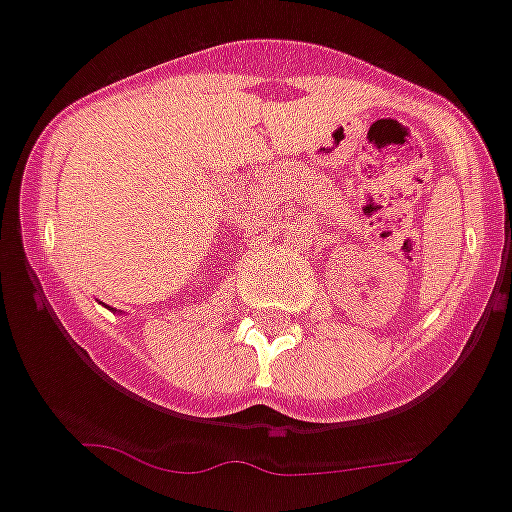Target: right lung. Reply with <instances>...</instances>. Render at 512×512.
Segmentation results:
<instances>
[{"label":"right lung","instance_id":"obj_1","mask_svg":"<svg viewBox=\"0 0 512 512\" xmlns=\"http://www.w3.org/2000/svg\"><path fill=\"white\" fill-rule=\"evenodd\" d=\"M112 312H117V310H114V307H112Z\"/></svg>","mask_w":512,"mask_h":512}]
</instances>
